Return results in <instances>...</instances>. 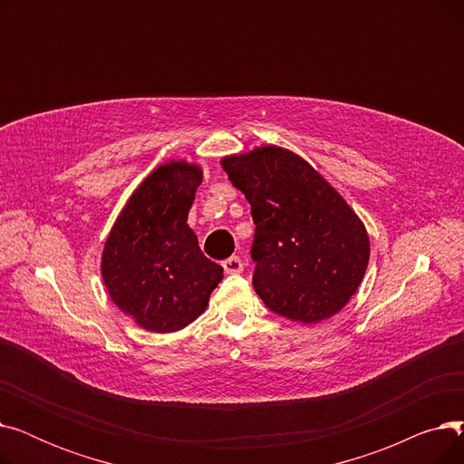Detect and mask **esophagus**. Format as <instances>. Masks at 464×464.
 <instances>
[{
	"label": "esophagus",
	"mask_w": 464,
	"mask_h": 464,
	"mask_svg": "<svg viewBox=\"0 0 464 464\" xmlns=\"http://www.w3.org/2000/svg\"><path fill=\"white\" fill-rule=\"evenodd\" d=\"M222 266H224V271H226L227 275H240L242 269H245V266H242L240 257H237V256H231L229 259H226V261L222 263Z\"/></svg>",
	"instance_id": "obj_1"
}]
</instances>
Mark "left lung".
<instances>
[{
  "instance_id": "left-lung-1",
  "label": "left lung",
  "mask_w": 464,
  "mask_h": 464,
  "mask_svg": "<svg viewBox=\"0 0 464 464\" xmlns=\"http://www.w3.org/2000/svg\"><path fill=\"white\" fill-rule=\"evenodd\" d=\"M222 167L252 207L256 294L287 320L331 318L367 271L361 219L318 170L278 146L224 158Z\"/></svg>"
}]
</instances>
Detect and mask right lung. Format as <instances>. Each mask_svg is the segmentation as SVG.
I'll list each match as a JSON object with an SVG mask.
<instances>
[{"label": "right lung", "mask_w": 464, "mask_h": 464, "mask_svg": "<svg viewBox=\"0 0 464 464\" xmlns=\"http://www.w3.org/2000/svg\"><path fill=\"white\" fill-rule=\"evenodd\" d=\"M201 177L198 165L184 161L158 167L135 189L105 242L102 275L111 299L154 333L191 324L224 278L186 224Z\"/></svg>", "instance_id": "add662e5"}]
</instances>
